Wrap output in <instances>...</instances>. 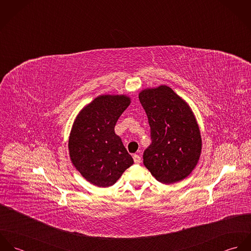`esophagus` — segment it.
Here are the masks:
<instances>
[{
	"label": "esophagus",
	"instance_id": "1",
	"mask_svg": "<svg viewBox=\"0 0 251 251\" xmlns=\"http://www.w3.org/2000/svg\"><path fill=\"white\" fill-rule=\"evenodd\" d=\"M133 160H134V162H135L136 164H140V163L142 162V158H141V156L138 155V154H133Z\"/></svg>",
	"mask_w": 251,
	"mask_h": 251
}]
</instances>
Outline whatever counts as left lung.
<instances>
[{"label":"left lung","instance_id":"1","mask_svg":"<svg viewBox=\"0 0 251 251\" xmlns=\"http://www.w3.org/2000/svg\"><path fill=\"white\" fill-rule=\"evenodd\" d=\"M139 100L148 116L151 137L143 153L145 167L161 183L185 179L196 167L202 151L193 111L166 85L144 89Z\"/></svg>","mask_w":251,"mask_h":251}]
</instances>
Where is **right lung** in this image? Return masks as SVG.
Returning a JSON list of instances; mask_svg holds the SVG:
<instances>
[{"label":"right lung","mask_w":251,"mask_h":251,"mask_svg":"<svg viewBox=\"0 0 251 251\" xmlns=\"http://www.w3.org/2000/svg\"><path fill=\"white\" fill-rule=\"evenodd\" d=\"M130 102L126 95H101L82 108L73 122L69 139L72 165L96 186L113 185L133 164L114 129Z\"/></svg>","instance_id":"1"}]
</instances>
